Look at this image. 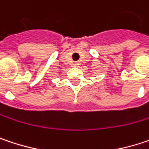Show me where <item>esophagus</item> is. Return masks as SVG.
Here are the masks:
<instances>
[{"mask_svg": "<svg viewBox=\"0 0 149 149\" xmlns=\"http://www.w3.org/2000/svg\"><path fill=\"white\" fill-rule=\"evenodd\" d=\"M79 65H80V62H79V61H77V62H74V66H75V67H79Z\"/></svg>", "mask_w": 149, "mask_h": 149, "instance_id": "obj_1", "label": "esophagus"}]
</instances>
